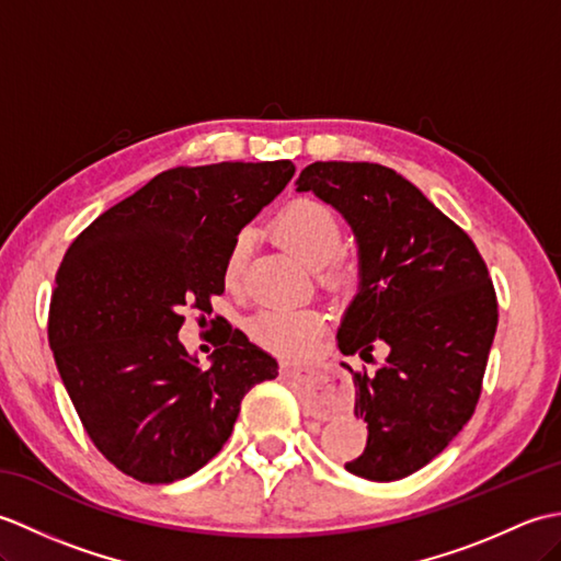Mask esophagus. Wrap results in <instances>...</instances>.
I'll use <instances>...</instances> for the list:
<instances>
[{
	"label": "esophagus",
	"instance_id": "esophagus-1",
	"mask_svg": "<svg viewBox=\"0 0 561 561\" xmlns=\"http://www.w3.org/2000/svg\"><path fill=\"white\" fill-rule=\"evenodd\" d=\"M289 368H291L289 362H282V371H284V374H289ZM332 412H335L332 408H323V404H313V414H316V416H328V414H332Z\"/></svg>",
	"mask_w": 561,
	"mask_h": 561
}]
</instances>
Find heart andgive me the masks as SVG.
Instances as JSON below:
<instances>
[{
  "mask_svg": "<svg viewBox=\"0 0 561 561\" xmlns=\"http://www.w3.org/2000/svg\"><path fill=\"white\" fill-rule=\"evenodd\" d=\"M277 233L291 253L308 267H323L340 253L342 226L330 207L316 199H299L277 217ZM250 253V233L243 231L233 238L229 255L224 262V279L236 287L245 270ZM332 279L344 282V270L332 272ZM320 330V316L308 308H265L250 320V335L262 347L272 352L296 356L308 350V344Z\"/></svg>",
  "mask_w": 561,
  "mask_h": 561,
  "instance_id": "b5f03b06",
  "label": "heart"
}]
</instances>
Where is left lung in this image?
I'll list each match as a JSON object with an SVG mask.
<instances>
[{
  "mask_svg": "<svg viewBox=\"0 0 561 561\" xmlns=\"http://www.w3.org/2000/svg\"><path fill=\"white\" fill-rule=\"evenodd\" d=\"M296 193H313L350 224L359 287L342 316V354L386 352L354 374V416L368 428L344 465L374 482L422 470L468 424L496 332V294L478 248L420 190L378 163L316 161Z\"/></svg>",
  "mask_w": 561,
  "mask_h": 561,
  "instance_id": "left-lung-1",
  "label": "left lung"
}]
</instances>
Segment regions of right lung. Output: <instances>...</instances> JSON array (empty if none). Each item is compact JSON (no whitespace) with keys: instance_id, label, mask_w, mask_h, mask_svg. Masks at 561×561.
Returning a JSON list of instances; mask_svg holds the SVG:
<instances>
[{"instance_id":"right-lung-1","label":"right lung","mask_w":561,"mask_h":561,"mask_svg":"<svg viewBox=\"0 0 561 561\" xmlns=\"http://www.w3.org/2000/svg\"><path fill=\"white\" fill-rule=\"evenodd\" d=\"M291 161L171 169L83 229L57 270L47 337L93 444L147 484L190 478L229 440L277 359L231 325L209 368L178 340L187 306L224 294L233 238L277 197Z\"/></svg>"}]
</instances>
